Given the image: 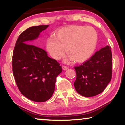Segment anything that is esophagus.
Masks as SVG:
<instances>
[{
	"label": "esophagus",
	"mask_w": 125,
	"mask_h": 125,
	"mask_svg": "<svg viewBox=\"0 0 125 125\" xmlns=\"http://www.w3.org/2000/svg\"><path fill=\"white\" fill-rule=\"evenodd\" d=\"M62 68L63 70H64V71H65V70H67L69 68L67 67V66H62Z\"/></svg>",
	"instance_id": "1"
}]
</instances>
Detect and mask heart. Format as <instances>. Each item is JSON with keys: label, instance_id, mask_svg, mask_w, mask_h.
<instances>
[{"label": "heart", "instance_id": "b5f03b06", "mask_svg": "<svg viewBox=\"0 0 125 125\" xmlns=\"http://www.w3.org/2000/svg\"><path fill=\"white\" fill-rule=\"evenodd\" d=\"M54 39H48L46 44L47 51L53 59H61L66 49L68 60L83 62L93 53L97 46V33L92 27L71 25L56 32Z\"/></svg>", "mask_w": 125, "mask_h": 125}]
</instances>
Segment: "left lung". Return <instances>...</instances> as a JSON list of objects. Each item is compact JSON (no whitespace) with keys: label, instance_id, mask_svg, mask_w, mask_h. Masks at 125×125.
Listing matches in <instances>:
<instances>
[{"label":"left lung","instance_id":"1","mask_svg":"<svg viewBox=\"0 0 125 125\" xmlns=\"http://www.w3.org/2000/svg\"><path fill=\"white\" fill-rule=\"evenodd\" d=\"M112 54L107 45L95 52L88 60L74 67L76 80L75 89L83 97H93L105 90L112 74Z\"/></svg>","mask_w":125,"mask_h":125}]
</instances>
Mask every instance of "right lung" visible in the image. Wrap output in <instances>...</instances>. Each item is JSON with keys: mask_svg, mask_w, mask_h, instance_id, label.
I'll list each match as a JSON object with an SVG mask.
<instances>
[{"mask_svg": "<svg viewBox=\"0 0 125 125\" xmlns=\"http://www.w3.org/2000/svg\"><path fill=\"white\" fill-rule=\"evenodd\" d=\"M48 26L31 27L22 32L16 42L12 57L13 74L18 89L27 98L38 102L51 98L56 77L62 72L56 60L49 57L44 49L31 44Z\"/></svg>", "mask_w": 125, "mask_h": 125, "instance_id": "1", "label": "right lung"}]
</instances>
